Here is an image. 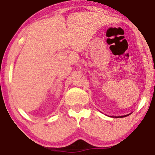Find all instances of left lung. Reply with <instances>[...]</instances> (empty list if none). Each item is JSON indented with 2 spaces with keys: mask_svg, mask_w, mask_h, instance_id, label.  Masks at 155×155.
Listing matches in <instances>:
<instances>
[{
  "mask_svg": "<svg viewBox=\"0 0 155 155\" xmlns=\"http://www.w3.org/2000/svg\"><path fill=\"white\" fill-rule=\"evenodd\" d=\"M130 114H127V115H124V116H120V117H113L112 116L111 117H121V118H122V117H127V116H129Z\"/></svg>",
  "mask_w": 155,
  "mask_h": 155,
  "instance_id": "left-lung-1",
  "label": "left lung"
}]
</instances>
